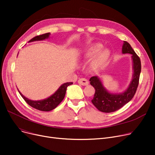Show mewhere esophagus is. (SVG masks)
Returning <instances> with one entry per match:
<instances>
[{"mask_svg":"<svg viewBox=\"0 0 155 155\" xmlns=\"http://www.w3.org/2000/svg\"><path fill=\"white\" fill-rule=\"evenodd\" d=\"M78 83L83 86H87L89 84V82L85 78H81L78 80Z\"/></svg>","mask_w":155,"mask_h":155,"instance_id":"obj_1","label":"esophagus"}]
</instances>
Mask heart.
Here are the masks:
<instances>
[{"label":"heart","mask_w":155,"mask_h":155,"mask_svg":"<svg viewBox=\"0 0 155 155\" xmlns=\"http://www.w3.org/2000/svg\"><path fill=\"white\" fill-rule=\"evenodd\" d=\"M101 44L94 43L87 46L81 53V59L88 60L95 56L89 64V69L93 71H97L103 69L110 59L111 53L107 49H103Z\"/></svg>","instance_id":"heart-1"}]
</instances>
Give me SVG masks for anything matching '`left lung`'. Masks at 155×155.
Masks as SVG:
<instances>
[{"label": "left lung", "instance_id": "1", "mask_svg": "<svg viewBox=\"0 0 155 155\" xmlns=\"http://www.w3.org/2000/svg\"><path fill=\"white\" fill-rule=\"evenodd\" d=\"M122 53L131 54L133 70L132 79L123 92L113 93L108 91L98 76H93L89 79L91 85L95 89L94 96L91 101L97 110L101 112L111 113L120 110L131 101L137 89L141 69L140 59L131 45L126 41H124Z\"/></svg>", "mask_w": 155, "mask_h": 155}]
</instances>
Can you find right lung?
<instances>
[{
	"mask_svg": "<svg viewBox=\"0 0 155 155\" xmlns=\"http://www.w3.org/2000/svg\"><path fill=\"white\" fill-rule=\"evenodd\" d=\"M50 34V32H48L40 35L35 36V37L31 39L29 41V42L38 41H43L48 39L49 38ZM72 84V83H66L62 84L58 89L53 94H52L51 96L44 99L39 100V101H32L31 99L25 97L19 90H18V91H19L21 96L25 100V102L32 107L42 111H49L54 110V108H56L61 103L63 99L64 98L68 86L71 85Z\"/></svg>",
	"mask_w": 155,
	"mask_h": 155,
	"instance_id": "right-lung-1",
	"label": "right lung"
}]
</instances>
